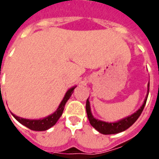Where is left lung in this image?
I'll use <instances>...</instances> for the list:
<instances>
[{
	"label": "left lung",
	"mask_w": 159,
	"mask_h": 159,
	"mask_svg": "<svg viewBox=\"0 0 159 159\" xmlns=\"http://www.w3.org/2000/svg\"><path fill=\"white\" fill-rule=\"evenodd\" d=\"M147 88H148V91H147V95L146 96V99L143 102V104L142 105L141 107L136 112H134V114H132L130 116L125 118V119H121L119 121L116 122V123H107V122H103L99 120V119H96L95 118H94V116H92V112H91V107H90V102L88 99H87L86 102V111H87V115H88V118L89 119V122L91 123L92 127L97 130L99 133L103 134H117L119 132L124 131L125 130L128 129L130 126L134 124L135 123V121L139 119V117L140 116V115L143 112V109H144V107L146 105V102L147 100V97H148L149 94V88H150V83H148V85H147Z\"/></svg>",
	"instance_id": "8db88e82"
}]
</instances>
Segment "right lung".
<instances>
[{"label": "right lung", "instance_id": "1", "mask_svg": "<svg viewBox=\"0 0 159 159\" xmlns=\"http://www.w3.org/2000/svg\"><path fill=\"white\" fill-rule=\"evenodd\" d=\"M75 88H76V86L73 87V88H70V89L66 92L64 99L61 101L60 104L59 105V107L57 108V110L53 114H52V115L48 116V117L43 118V119H23V118L18 117V116H15V115H13V114L12 113V116H13L20 123H21L22 125L25 126V127L29 128L30 130H36V131H43V130H48V129L51 128L52 126H54V125L57 123V122L58 121V119H60V116H62L66 102H67V101L70 99L71 94L73 93V90L75 89Z\"/></svg>", "mask_w": 159, "mask_h": 159}]
</instances>
